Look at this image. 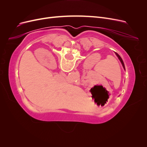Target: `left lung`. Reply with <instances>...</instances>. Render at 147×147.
Wrapping results in <instances>:
<instances>
[{"mask_svg":"<svg viewBox=\"0 0 147 147\" xmlns=\"http://www.w3.org/2000/svg\"><path fill=\"white\" fill-rule=\"evenodd\" d=\"M115 55H117V56L118 57V58L119 59V60L120 61V62H121V64H122V65H123V69L125 70V67H124V63H123V59H122V58L121 57H120V56L117 53H116V52H115Z\"/></svg>","mask_w":147,"mask_h":147,"instance_id":"8db88e82","label":"left lung"}]
</instances>
